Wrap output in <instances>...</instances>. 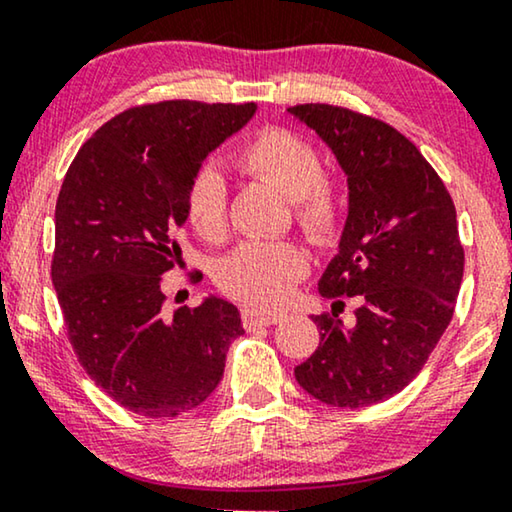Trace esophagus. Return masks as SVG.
Masks as SVG:
<instances>
[{
    "mask_svg": "<svg viewBox=\"0 0 512 512\" xmlns=\"http://www.w3.org/2000/svg\"><path fill=\"white\" fill-rule=\"evenodd\" d=\"M282 319V312H270V310H254V307H244L242 321L244 326H272Z\"/></svg>",
    "mask_w": 512,
    "mask_h": 512,
    "instance_id": "obj_1",
    "label": "esophagus"
}]
</instances>
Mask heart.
<instances>
[{"label": "heart", "mask_w": 512, "mask_h": 512, "mask_svg": "<svg viewBox=\"0 0 512 512\" xmlns=\"http://www.w3.org/2000/svg\"><path fill=\"white\" fill-rule=\"evenodd\" d=\"M237 167L268 181L291 200L300 228L314 242L338 233L340 202L321 174L317 146L298 132L265 128L237 151ZM186 216L195 233L219 242L228 230V186L214 165L200 167L188 188ZM310 268V256L291 240H251L221 263L219 282L251 305H277L289 296Z\"/></svg>", "instance_id": "obj_1"}]
</instances>
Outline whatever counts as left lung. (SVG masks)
Returning a JSON list of instances; mask_svg holds the SVG:
<instances>
[{"mask_svg":"<svg viewBox=\"0 0 512 512\" xmlns=\"http://www.w3.org/2000/svg\"><path fill=\"white\" fill-rule=\"evenodd\" d=\"M286 114L317 132L347 177L345 228L319 293L361 300L352 324L314 317L319 347L293 373L319 403L366 408L408 387L450 326L464 275L457 212L436 170L391 125L331 104Z\"/></svg>","mask_w":512,"mask_h":512,"instance_id":"1","label":"left lung"}]
</instances>
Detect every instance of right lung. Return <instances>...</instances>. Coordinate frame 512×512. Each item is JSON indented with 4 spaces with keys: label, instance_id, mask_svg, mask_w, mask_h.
I'll return each instance as SVG.
<instances>
[{
    "label": "right lung",
    "instance_id": "right-lung-1",
    "mask_svg": "<svg viewBox=\"0 0 512 512\" xmlns=\"http://www.w3.org/2000/svg\"><path fill=\"white\" fill-rule=\"evenodd\" d=\"M256 104L172 100L104 123L69 165L55 205L53 286L81 366L142 417L191 412L219 387L240 310L207 296L163 310L193 174Z\"/></svg>",
    "mask_w": 512,
    "mask_h": 512
}]
</instances>
